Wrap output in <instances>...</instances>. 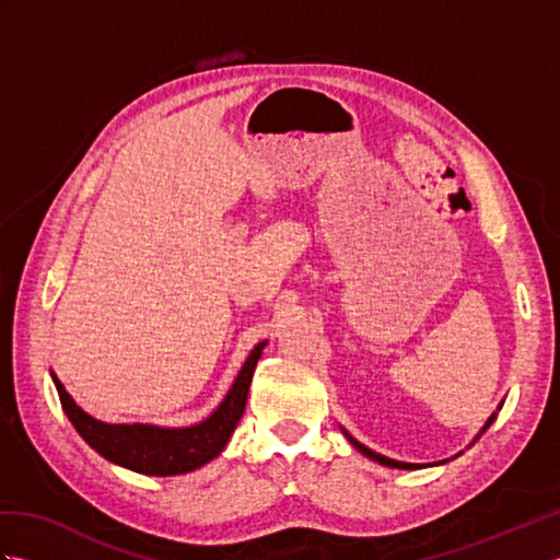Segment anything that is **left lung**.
Masks as SVG:
<instances>
[{"instance_id": "left-lung-1", "label": "left lung", "mask_w": 560, "mask_h": 560, "mask_svg": "<svg viewBox=\"0 0 560 560\" xmlns=\"http://www.w3.org/2000/svg\"><path fill=\"white\" fill-rule=\"evenodd\" d=\"M493 419H495V413L491 416V419L489 421H486V425H483V431H486V428H489L491 423H493ZM481 431V433H483ZM343 435H347L349 438V443L355 447V450H359V452H363V455L365 457H371L373 462H380V464H385V467H392V469H416V467H419V464H409V462H397V459H389V457H383V455H377V452H373L371 447H365V445H361L359 443V440H355V438H351L347 431H343Z\"/></svg>"}]
</instances>
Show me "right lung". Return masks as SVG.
I'll list each match as a JSON object with an SVG mask.
<instances>
[{"mask_svg":"<svg viewBox=\"0 0 560 560\" xmlns=\"http://www.w3.org/2000/svg\"><path fill=\"white\" fill-rule=\"evenodd\" d=\"M267 341L257 343L249 351L247 361L237 373L229 395L223 397L219 409L209 419L189 428H161L151 423H103L93 419L77 401L69 397L65 385L52 373L59 401L71 425L86 443L113 464L132 469L147 477H175L205 467L229 443L237 421L245 411L249 383H253L255 365Z\"/></svg>","mask_w":560,"mask_h":560,"instance_id":"add662e5","label":"right lung"}]
</instances>
